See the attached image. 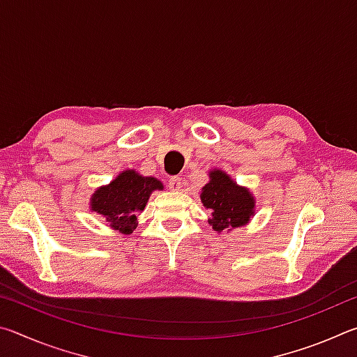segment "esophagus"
<instances>
[{
    "label": "esophagus",
    "instance_id": "esophagus-1",
    "mask_svg": "<svg viewBox=\"0 0 357 357\" xmlns=\"http://www.w3.org/2000/svg\"><path fill=\"white\" fill-rule=\"evenodd\" d=\"M168 187H170L172 190H181V187H183V179L179 176H172L168 179Z\"/></svg>",
    "mask_w": 357,
    "mask_h": 357
}]
</instances>
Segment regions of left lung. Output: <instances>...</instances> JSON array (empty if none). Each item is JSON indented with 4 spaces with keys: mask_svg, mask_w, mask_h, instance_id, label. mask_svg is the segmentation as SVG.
I'll use <instances>...</instances> for the list:
<instances>
[{
    "mask_svg": "<svg viewBox=\"0 0 357 357\" xmlns=\"http://www.w3.org/2000/svg\"><path fill=\"white\" fill-rule=\"evenodd\" d=\"M202 203L213 214L209 225L217 233L244 225L253 215L255 206L250 192L236 185L223 172L211 173V181L202 190Z\"/></svg>",
    "mask_w": 357,
    "mask_h": 357,
    "instance_id": "1",
    "label": "left lung"
}]
</instances>
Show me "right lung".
I'll return each instance as SVG.
<instances>
[{"instance_id": "add662e5", "label": "right lung", "mask_w": 357, "mask_h": 357, "mask_svg": "<svg viewBox=\"0 0 357 357\" xmlns=\"http://www.w3.org/2000/svg\"><path fill=\"white\" fill-rule=\"evenodd\" d=\"M155 178H143L135 172H124L107 187L94 193L91 208L104 215V220L121 233L129 234L137 227V213L144 209L151 192L162 189Z\"/></svg>"}]
</instances>
